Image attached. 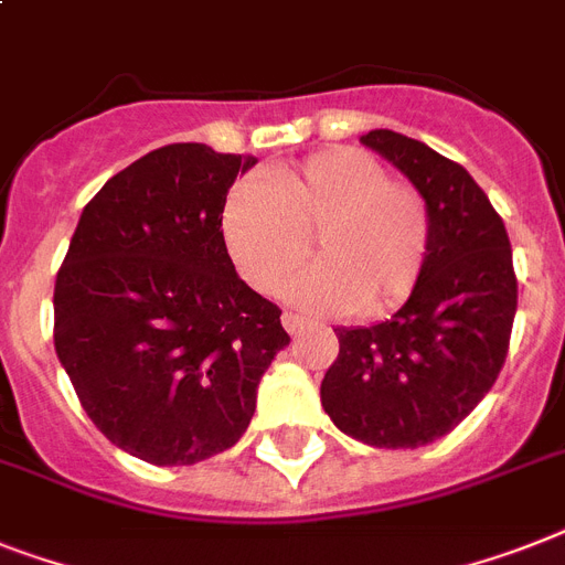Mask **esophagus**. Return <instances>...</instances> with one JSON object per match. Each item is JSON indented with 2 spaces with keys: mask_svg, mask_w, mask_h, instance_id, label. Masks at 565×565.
<instances>
[{
  "mask_svg": "<svg viewBox=\"0 0 565 565\" xmlns=\"http://www.w3.org/2000/svg\"><path fill=\"white\" fill-rule=\"evenodd\" d=\"M281 324H284V330H287V333H296V330H301L305 328V319H301V316H296V313H284L281 316Z\"/></svg>",
  "mask_w": 565,
  "mask_h": 565,
  "instance_id": "1",
  "label": "esophagus"
}]
</instances>
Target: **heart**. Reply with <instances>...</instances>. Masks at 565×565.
I'll return each mask as SVG.
<instances>
[{"mask_svg":"<svg viewBox=\"0 0 565 565\" xmlns=\"http://www.w3.org/2000/svg\"><path fill=\"white\" fill-rule=\"evenodd\" d=\"M220 228L237 273L260 292L281 287L316 235L322 260L287 284L292 305L313 313H388L412 296L429 252L424 196L351 148L322 150L267 185L235 182Z\"/></svg>","mask_w":565,"mask_h":565,"instance_id":"heart-1","label":"heart"}]
</instances>
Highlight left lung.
<instances>
[{
	"label": "left lung",
	"mask_w": 565,
	"mask_h": 565,
	"mask_svg": "<svg viewBox=\"0 0 565 565\" xmlns=\"http://www.w3.org/2000/svg\"><path fill=\"white\" fill-rule=\"evenodd\" d=\"M417 188L429 252L406 305L369 328H337L322 406L371 447L415 449L452 433L497 383L516 316L511 241L476 179L424 141L360 136Z\"/></svg>",
	"instance_id": "8db88e82"
}]
</instances>
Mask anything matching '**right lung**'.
Masks as SVG:
<instances>
[{
  "mask_svg": "<svg viewBox=\"0 0 565 565\" xmlns=\"http://www.w3.org/2000/svg\"><path fill=\"white\" fill-rule=\"evenodd\" d=\"M255 156L168 145L86 203L54 284V351L92 424L130 456L196 465L237 444L290 345L241 281L220 214Z\"/></svg>",
  "mask_w": 565,
  "mask_h": 565,
  "instance_id": "1",
  "label": "right lung"
}]
</instances>
